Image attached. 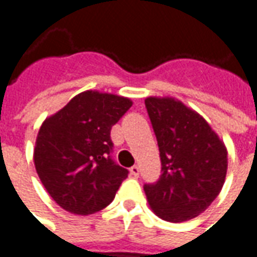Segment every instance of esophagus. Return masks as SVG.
<instances>
[{"label": "esophagus", "instance_id": "obj_1", "mask_svg": "<svg viewBox=\"0 0 257 257\" xmlns=\"http://www.w3.org/2000/svg\"><path fill=\"white\" fill-rule=\"evenodd\" d=\"M129 172H131V175L132 176H135V178H138L139 176V166H137V165H134L131 169H129Z\"/></svg>", "mask_w": 257, "mask_h": 257}]
</instances>
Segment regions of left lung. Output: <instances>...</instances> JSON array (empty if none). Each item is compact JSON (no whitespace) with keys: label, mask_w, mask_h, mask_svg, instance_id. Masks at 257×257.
I'll return each instance as SVG.
<instances>
[{"label":"left lung","mask_w":257,"mask_h":257,"mask_svg":"<svg viewBox=\"0 0 257 257\" xmlns=\"http://www.w3.org/2000/svg\"><path fill=\"white\" fill-rule=\"evenodd\" d=\"M145 106L162 164L161 178L144 186L149 206L168 222L193 219L225 183V144L198 112L175 98L149 96Z\"/></svg>","instance_id":"obj_1"}]
</instances>
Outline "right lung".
<instances>
[{"label": "right lung", "instance_id": "obj_1", "mask_svg": "<svg viewBox=\"0 0 257 257\" xmlns=\"http://www.w3.org/2000/svg\"><path fill=\"white\" fill-rule=\"evenodd\" d=\"M131 106L128 98L85 91L44 120L34 164L44 188L61 208L91 215L113 200L129 172L112 159L111 129Z\"/></svg>", "mask_w": 257, "mask_h": 257}]
</instances>
